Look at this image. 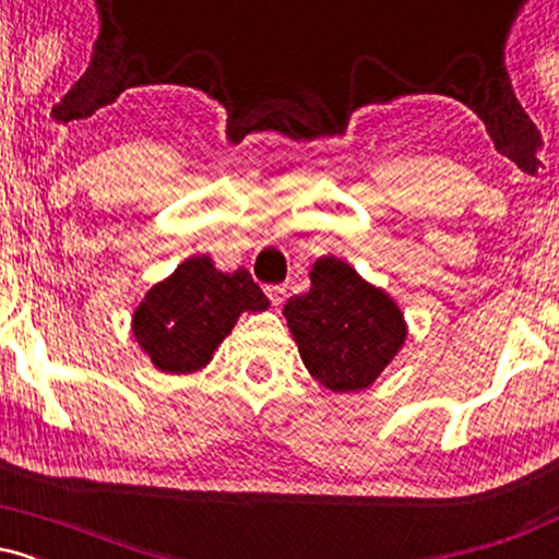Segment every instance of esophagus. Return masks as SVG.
I'll return each instance as SVG.
<instances>
[{
	"instance_id": "34e87169",
	"label": "esophagus",
	"mask_w": 559,
	"mask_h": 559,
	"mask_svg": "<svg viewBox=\"0 0 559 559\" xmlns=\"http://www.w3.org/2000/svg\"><path fill=\"white\" fill-rule=\"evenodd\" d=\"M265 294H267V299L273 301V307H278V305H284V299H286V286H267Z\"/></svg>"
}]
</instances>
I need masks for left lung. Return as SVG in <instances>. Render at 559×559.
<instances>
[{
  "label": "left lung",
  "instance_id": "left-lung-1",
  "mask_svg": "<svg viewBox=\"0 0 559 559\" xmlns=\"http://www.w3.org/2000/svg\"><path fill=\"white\" fill-rule=\"evenodd\" d=\"M284 318L305 368L333 394L368 389L407 338L400 305L333 254L316 260L310 292L288 299Z\"/></svg>",
  "mask_w": 559,
  "mask_h": 559
}]
</instances>
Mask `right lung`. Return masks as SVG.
Returning <instances> with one entry per match:
<instances>
[{
	"label": "right lung",
	"mask_w": 559,
	"mask_h": 559,
	"mask_svg": "<svg viewBox=\"0 0 559 559\" xmlns=\"http://www.w3.org/2000/svg\"><path fill=\"white\" fill-rule=\"evenodd\" d=\"M267 307L271 301L243 267L223 273L210 254H194L144 294L131 331L157 370L186 376L207 368L241 312Z\"/></svg>",
	"instance_id": "add662e5"
}]
</instances>
